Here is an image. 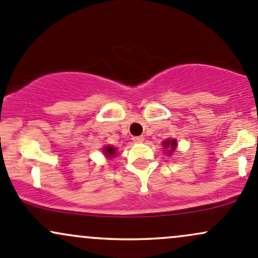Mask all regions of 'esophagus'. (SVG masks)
<instances>
[{
    "mask_svg": "<svg viewBox=\"0 0 258 258\" xmlns=\"http://www.w3.org/2000/svg\"><path fill=\"white\" fill-rule=\"evenodd\" d=\"M132 140H134V142L141 143V142H143V140H145V138H143V136H136V137H132Z\"/></svg>",
    "mask_w": 258,
    "mask_h": 258,
    "instance_id": "esophagus-1",
    "label": "esophagus"
}]
</instances>
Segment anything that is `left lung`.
I'll return each mask as SVG.
<instances>
[{"mask_svg": "<svg viewBox=\"0 0 258 258\" xmlns=\"http://www.w3.org/2000/svg\"><path fill=\"white\" fill-rule=\"evenodd\" d=\"M163 147L168 150L167 154H172L174 152L175 147H177V141L175 140H167L163 142Z\"/></svg>", "mask_w": 258, "mask_h": 258, "instance_id": "obj_1", "label": "left lung"}]
</instances>
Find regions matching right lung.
Here are the masks:
<instances>
[{
    "mask_svg": "<svg viewBox=\"0 0 258 258\" xmlns=\"http://www.w3.org/2000/svg\"><path fill=\"white\" fill-rule=\"evenodd\" d=\"M104 153H105V156L108 157V158H111V157H115L116 148L111 147V146H106V147L104 148Z\"/></svg>",
    "mask_w": 258,
    "mask_h": 258,
    "instance_id": "right-lung-1",
    "label": "right lung"
}]
</instances>
